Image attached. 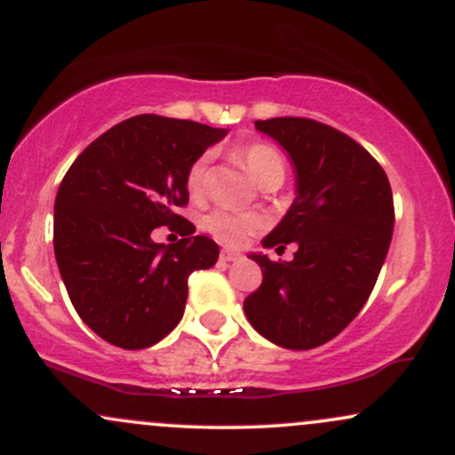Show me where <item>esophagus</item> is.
<instances>
[{"mask_svg": "<svg viewBox=\"0 0 455 455\" xmlns=\"http://www.w3.org/2000/svg\"><path fill=\"white\" fill-rule=\"evenodd\" d=\"M220 259L227 260V263H237V260H242L243 257L239 252H233V250H222Z\"/></svg>", "mask_w": 455, "mask_h": 455, "instance_id": "esophagus-1", "label": "esophagus"}]
</instances>
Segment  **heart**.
Returning <instances> with one entry per match:
<instances>
[{"label":"heart","instance_id":"b5f03b06","mask_svg":"<svg viewBox=\"0 0 455 455\" xmlns=\"http://www.w3.org/2000/svg\"><path fill=\"white\" fill-rule=\"evenodd\" d=\"M237 158L243 162L248 173L257 181L260 188L275 184V181H284L286 166L282 160L280 151L271 148L267 143H252L245 145L237 151ZM207 186H210V156L203 154L188 166L186 171V190L195 201H201L207 195ZM207 233L213 235L220 243L227 245H243L260 228L257 216L250 213H235V212H212L205 218Z\"/></svg>","mask_w":455,"mask_h":455}]
</instances>
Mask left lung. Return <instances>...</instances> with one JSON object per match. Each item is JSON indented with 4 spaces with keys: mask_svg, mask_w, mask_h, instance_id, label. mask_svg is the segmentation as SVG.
<instances>
[{
    "mask_svg": "<svg viewBox=\"0 0 455 455\" xmlns=\"http://www.w3.org/2000/svg\"><path fill=\"white\" fill-rule=\"evenodd\" d=\"M257 130L289 151L297 198L265 248L295 242L291 263L250 254L263 282L243 312L263 338L307 351L359 315L383 267L394 233V196L383 166L357 140L307 117L259 119Z\"/></svg>",
    "mask_w": 455,
    "mask_h": 455,
    "instance_id": "obj_1",
    "label": "left lung"
}]
</instances>
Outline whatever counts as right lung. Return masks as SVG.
Masks as SVG:
<instances>
[{
  "label": "right lung",
  "mask_w": 455,
  "mask_h": 455,
  "mask_svg": "<svg viewBox=\"0 0 455 455\" xmlns=\"http://www.w3.org/2000/svg\"><path fill=\"white\" fill-rule=\"evenodd\" d=\"M228 130L137 115L78 154L55 196L53 248L72 306L102 340L126 351L160 342L184 316L188 275L216 265L218 243L195 233L186 171ZM169 226L177 244L150 233Z\"/></svg>",
  "instance_id": "right-lung-1"
}]
</instances>
